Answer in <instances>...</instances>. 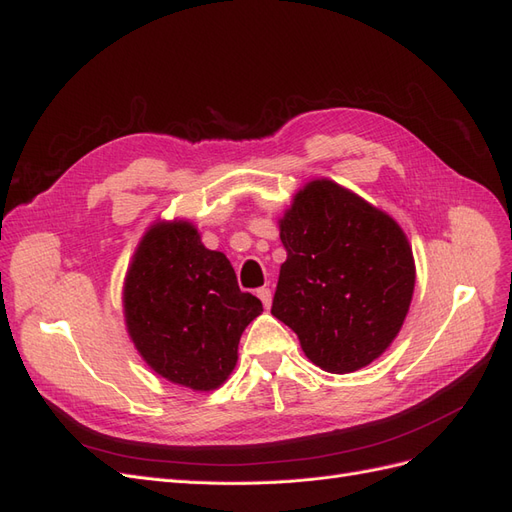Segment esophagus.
Returning a JSON list of instances; mask_svg holds the SVG:
<instances>
[{
    "mask_svg": "<svg viewBox=\"0 0 512 512\" xmlns=\"http://www.w3.org/2000/svg\"><path fill=\"white\" fill-rule=\"evenodd\" d=\"M258 299L262 301V305H265L267 309L271 307V299H273V294H271V290L269 288H258Z\"/></svg>",
    "mask_w": 512,
    "mask_h": 512,
    "instance_id": "obj_1",
    "label": "esophagus"
}]
</instances>
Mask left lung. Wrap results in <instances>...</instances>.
Masks as SVG:
<instances>
[{
  "mask_svg": "<svg viewBox=\"0 0 512 512\" xmlns=\"http://www.w3.org/2000/svg\"><path fill=\"white\" fill-rule=\"evenodd\" d=\"M286 262L271 314L331 374L376 361L401 331L416 267L389 213L331 179H312L280 218Z\"/></svg>",
  "mask_w": 512,
  "mask_h": 512,
  "instance_id": "8db88e82",
  "label": "left lung"
}]
</instances>
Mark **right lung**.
I'll use <instances>...</instances> for the list:
<instances>
[{
  "label": "right lung",
  "mask_w": 512,
  "mask_h": 512,
  "mask_svg": "<svg viewBox=\"0 0 512 512\" xmlns=\"http://www.w3.org/2000/svg\"><path fill=\"white\" fill-rule=\"evenodd\" d=\"M260 312L230 260L207 250L192 222L147 228L123 280V318L158 376L192 391L218 389L237 365L241 333Z\"/></svg>",
  "instance_id": "add662e5"
}]
</instances>
